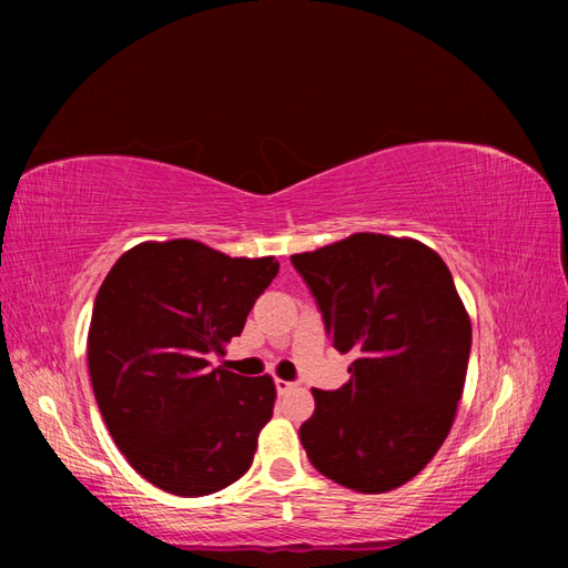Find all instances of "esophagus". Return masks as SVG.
<instances>
[{"label": "esophagus", "mask_w": 568, "mask_h": 568, "mask_svg": "<svg viewBox=\"0 0 568 568\" xmlns=\"http://www.w3.org/2000/svg\"><path fill=\"white\" fill-rule=\"evenodd\" d=\"M275 388H277V393H291L293 388H295V383H291V381H283V378H275Z\"/></svg>", "instance_id": "1"}]
</instances>
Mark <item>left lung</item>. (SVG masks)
I'll return each mask as SVG.
<instances>
[{
  "mask_svg": "<svg viewBox=\"0 0 568 568\" xmlns=\"http://www.w3.org/2000/svg\"><path fill=\"white\" fill-rule=\"evenodd\" d=\"M339 354V390H312L300 427L322 476L356 493L400 488L439 452L462 400L470 320L437 251L361 232L291 256Z\"/></svg>",
  "mask_w": 568,
  "mask_h": 568,
  "instance_id": "1",
  "label": "left lung"
}]
</instances>
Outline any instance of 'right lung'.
Instances as JSON below:
<instances>
[{
	"label": "right lung",
	"mask_w": 568,
	"mask_h": 568,
	"mask_svg": "<svg viewBox=\"0 0 568 568\" xmlns=\"http://www.w3.org/2000/svg\"><path fill=\"white\" fill-rule=\"evenodd\" d=\"M277 261L232 258L192 239L143 241L94 300L88 366L94 400L139 474L183 498L246 474L273 417L271 376L210 368L241 334Z\"/></svg>",
	"instance_id": "add662e5"
}]
</instances>
